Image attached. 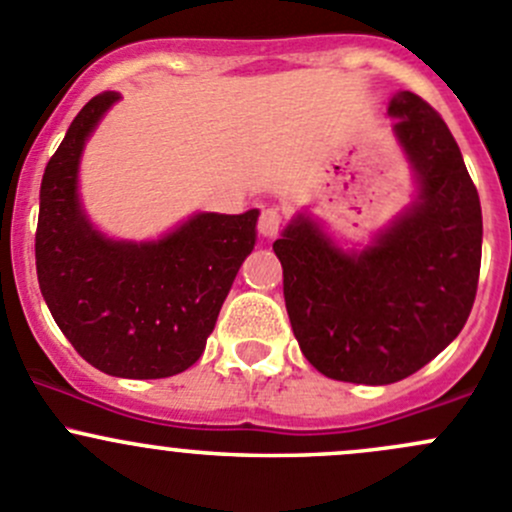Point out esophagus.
Segmentation results:
<instances>
[{
  "instance_id": "obj_1",
  "label": "esophagus",
  "mask_w": 512,
  "mask_h": 512,
  "mask_svg": "<svg viewBox=\"0 0 512 512\" xmlns=\"http://www.w3.org/2000/svg\"><path fill=\"white\" fill-rule=\"evenodd\" d=\"M282 225V210L277 205H262L260 218H257V230L265 237H275Z\"/></svg>"
}]
</instances>
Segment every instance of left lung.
Listing matches in <instances>:
<instances>
[{
	"instance_id": "1",
	"label": "left lung",
	"mask_w": 512,
	"mask_h": 512,
	"mask_svg": "<svg viewBox=\"0 0 512 512\" xmlns=\"http://www.w3.org/2000/svg\"><path fill=\"white\" fill-rule=\"evenodd\" d=\"M394 133L418 200L371 247L349 255L299 215L272 245L299 349L324 376L394 384L438 356L466 324L480 272L483 215L461 148L436 108L399 91Z\"/></svg>"
}]
</instances>
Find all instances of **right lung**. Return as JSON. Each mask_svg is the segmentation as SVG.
Listing matches in <instances>:
<instances>
[{"label":"right lung","mask_w":512,"mask_h":512,"mask_svg":"<svg viewBox=\"0 0 512 512\" xmlns=\"http://www.w3.org/2000/svg\"><path fill=\"white\" fill-rule=\"evenodd\" d=\"M116 101V91L91 98L46 163L36 277L54 322L91 366L121 379H165L203 354L255 247L260 213H200L141 245L96 232L81 210L76 173L86 138Z\"/></svg>","instance_id":"obj_1"}]
</instances>
